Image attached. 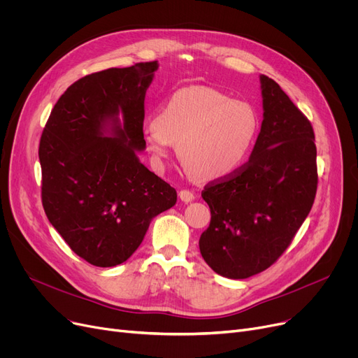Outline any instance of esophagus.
Returning a JSON list of instances; mask_svg holds the SVG:
<instances>
[{"instance_id":"34e87169","label":"esophagus","mask_w":358,"mask_h":358,"mask_svg":"<svg viewBox=\"0 0 358 358\" xmlns=\"http://www.w3.org/2000/svg\"><path fill=\"white\" fill-rule=\"evenodd\" d=\"M178 196L181 199V201H184V203H190V201H193L196 199L194 193L190 192V190H181Z\"/></svg>"}]
</instances>
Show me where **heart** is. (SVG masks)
I'll return each instance as SVG.
<instances>
[{"label":"heart","mask_w":358,"mask_h":358,"mask_svg":"<svg viewBox=\"0 0 358 358\" xmlns=\"http://www.w3.org/2000/svg\"><path fill=\"white\" fill-rule=\"evenodd\" d=\"M255 107L216 88L190 85L173 92L142 131L145 149L162 168L178 145V157L199 180L231 176L245 162L257 138Z\"/></svg>","instance_id":"1"}]
</instances>
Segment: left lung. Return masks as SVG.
Returning <instances> with one entry per match:
<instances>
[{"instance_id": "left-lung-1", "label": "left lung", "mask_w": 358, "mask_h": 358, "mask_svg": "<svg viewBox=\"0 0 358 358\" xmlns=\"http://www.w3.org/2000/svg\"><path fill=\"white\" fill-rule=\"evenodd\" d=\"M259 84L264 113L250 161L201 193L212 213L199 241L201 257L234 280L267 270L286 251L317 184L310 122L274 80L259 75Z\"/></svg>"}]
</instances>
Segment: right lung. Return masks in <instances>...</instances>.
Instances as JSON below:
<instances>
[{
    "label": "right lung",
    "mask_w": 358,
    "mask_h": 358,
    "mask_svg": "<svg viewBox=\"0 0 358 358\" xmlns=\"http://www.w3.org/2000/svg\"><path fill=\"white\" fill-rule=\"evenodd\" d=\"M159 64L110 68L73 83L39 145L42 203L69 248L96 267L124 262L177 192L139 161L143 100Z\"/></svg>",
    "instance_id": "obj_1"
}]
</instances>
